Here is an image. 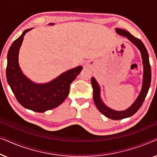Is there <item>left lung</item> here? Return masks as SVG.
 <instances>
[{
  "label": "left lung",
  "instance_id": "1",
  "mask_svg": "<svg viewBox=\"0 0 157 157\" xmlns=\"http://www.w3.org/2000/svg\"><path fill=\"white\" fill-rule=\"evenodd\" d=\"M116 31L119 35L125 36L132 42L139 50L140 51L141 57H142L143 65H144V78H143V85L142 89L139 94L138 98L135 101V102L128 109L122 111H117L112 110L109 109L106 106H105L104 103L102 102L101 99L100 98V89L98 86L96 79L92 77L91 78V84L93 88V98L94 103L96 108L100 111L102 114H104L105 117L113 120H119L132 117L134 115L137 111L140 109L141 105L143 104L144 101L146 96L147 95L148 91H149L150 84H151V66L149 63V54H148L147 50L142 41L139 38L134 37L132 36L129 32L125 31V30L121 29H116Z\"/></svg>",
  "mask_w": 157,
  "mask_h": 157
}]
</instances>
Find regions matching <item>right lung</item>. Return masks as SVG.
I'll return each instance as SVG.
<instances>
[{
    "instance_id": "add662e5",
    "label": "right lung",
    "mask_w": 157,
    "mask_h": 157,
    "mask_svg": "<svg viewBox=\"0 0 157 157\" xmlns=\"http://www.w3.org/2000/svg\"><path fill=\"white\" fill-rule=\"evenodd\" d=\"M31 30L23 31L22 35L10 46L7 56L6 78L13 93L21 106L36 112H44L63 103L69 93L71 83L80 74L82 67L78 66L67 71L48 83L37 84L30 81L19 67L18 52L23 36Z\"/></svg>"
}]
</instances>
